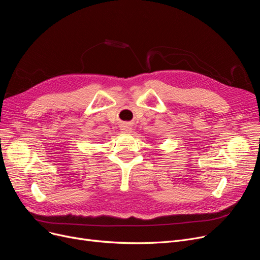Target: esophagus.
I'll return each mask as SVG.
<instances>
[{
  "instance_id": "1",
  "label": "esophagus",
  "mask_w": 260,
  "mask_h": 260,
  "mask_svg": "<svg viewBox=\"0 0 260 260\" xmlns=\"http://www.w3.org/2000/svg\"><path fill=\"white\" fill-rule=\"evenodd\" d=\"M121 131H122V133H125V134L131 133L132 132V126L128 125V124H123V125L121 126Z\"/></svg>"
}]
</instances>
